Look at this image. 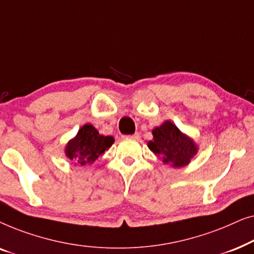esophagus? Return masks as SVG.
Returning <instances> with one entry per match:
<instances>
[{"mask_svg": "<svg viewBox=\"0 0 254 254\" xmlns=\"http://www.w3.org/2000/svg\"><path fill=\"white\" fill-rule=\"evenodd\" d=\"M129 138H134V140H138V138H140V134L138 133H135V134H133V135H129V136H128Z\"/></svg>", "mask_w": 254, "mask_h": 254, "instance_id": "obj_1", "label": "esophagus"}]
</instances>
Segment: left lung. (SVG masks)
<instances>
[{
  "label": "left lung",
  "instance_id": "left-lung-1",
  "mask_svg": "<svg viewBox=\"0 0 254 254\" xmlns=\"http://www.w3.org/2000/svg\"><path fill=\"white\" fill-rule=\"evenodd\" d=\"M154 140L148 142L150 150L172 168H183L190 164L196 155L197 145L192 138L182 133L179 128L166 120L152 129Z\"/></svg>",
  "mask_w": 254,
  "mask_h": 254
}]
</instances>
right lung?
Listing matches in <instances>:
<instances>
[{"instance_id": "right-lung-1", "label": "right lung", "mask_w": 254, "mask_h": 254, "mask_svg": "<svg viewBox=\"0 0 254 254\" xmlns=\"http://www.w3.org/2000/svg\"><path fill=\"white\" fill-rule=\"evenodd\" d=\"M113 136L100 135L92 125L85 124L65 145V156L78 165L91 164L113 144Z\"/></svg>"}]
</instances>
